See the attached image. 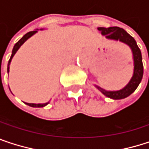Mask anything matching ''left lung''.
Here are the masks:
<instances>
[{
  "label": "left lung",
  "instance_id": "8db88e82",
  "mask_svg": "<svg viewBox=\"0 0 149 149\" xmlns=\"http://www.w3.org/2000/svg\"><path fill=\"white\" fill-rule=\"evenodd\" d=\"M97 30L101 32L102 35L105 36L107 40H115V41H120L121 43H123L127 45L131 50L132 55H133V61H134V72L133 76L130 78V82L121 90L119 91H106L103 88H101L98 85L95 84V87L100 91L105 97L118 100V99H123L130 96L138 85L140 84L142 76H143V65H142V57L141 50L139 49L138 45L136 44V41L134 39L130 36L124 29L120 28L118 26H111V27H97Z\"/></svg>",
  "mask_w": 149,
  "mask_h": 149
}]
</instances>
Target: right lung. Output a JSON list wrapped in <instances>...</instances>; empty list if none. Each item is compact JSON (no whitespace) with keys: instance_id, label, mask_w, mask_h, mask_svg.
I'll return each instance as SVG.
<instances>
[{"instance_id":"add662e5","label":"right lung","mask_w":149,"mask_h":149,"mask_svg":"<svg viewBox=\"0 0 149 149\" xmlns=\"http://www.w3.org/2000/svg\"><path fill=\"white\" fill-rule=\"evenodd\" d=\"M40 30H43V29H40ZM36 33H38V29H37V30H34V31H32V32H29V33H26V34H25V35H24L17 43H16V44H15V46H14V48H13V51H12V55H11L10 59H9L8 64V73L9 72V65H10V63H11V61H12V58H14L15 54L17 52V51L19 50V48L23 45L29 38H31L33 35H34ZM25 104H26V105H28V106L33 107V108H41V107H45V106H46L47 104H49V102L45 103V104H28V103H25Z\"/></svg>"}]
</instances>
